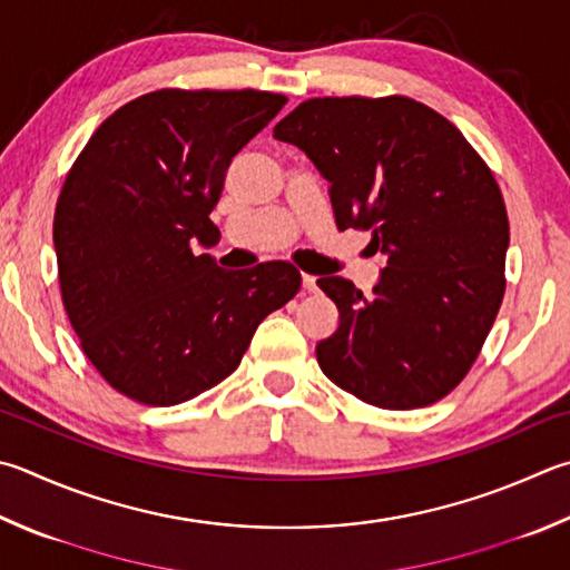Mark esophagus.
Instances as JSON below:
<instances>
[{
    "label": "esophagus",
    "mask_w": 570,
    "mask_h": 570,
    "mask_svg": "<svg viewBox=\"0 0 570 570\" xmlns=\"http://www.w3.org/2000/svg\"><path fill=\"white\" fill-rule=\"evenodd\" d=\"M302 284H304L306 292H316V288H318L314 274H302Z\"/></svg>",
    "instance_id": "obj_1"
}]
</instances>
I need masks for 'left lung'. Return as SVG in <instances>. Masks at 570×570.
<instances>
[{
	"label": "left lung",
	"instance_id": "1",
	"mask_svg": "<svg viewBox=\"0 0 570 570\" xmlns=\"http://www.w3.org/2000/svg\"><path fill=\"white\" fill-rule=\"evenodd\" d=\"M328 181L338 229H371L386 266L364 296L318 286L338 328L316 344L324 374L379 409H419L469 374L503 302L509 216L463 134L409 97H324L274 127Z\"/></svg>",
	"mask_w": 570,
	"mask_h": 570
}]
</instances>
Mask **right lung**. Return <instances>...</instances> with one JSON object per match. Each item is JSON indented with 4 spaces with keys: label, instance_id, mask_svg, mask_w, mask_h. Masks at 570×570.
Here are the masks:
<instances>
[{
    "label": "right lung",
    "instance_id": "obj_1",
    "mask_svg": "<svg viewBox=\"0 0 570 570\" xmlns=\"http://www.w3.org/2000/svg\"><path fill=\"white\" fill-rule=\"evenodd\" d=\"M286 97L159 89L91 134L61 186L55 249L61 302L109 386L174 406L239 366L262 321L302 286L288 262L216 266L209 219L232 159Z\"/></svg>",
    "mask_w": 570,
    "mask_h": 570
}]
</instances>
